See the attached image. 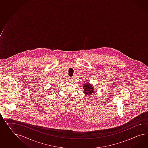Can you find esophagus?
Returning a JSON list of instances; mask_svg holds the SVG:
<instances>
[{
  "label": "esophagus",
  "mask_w": 148,
  "mask_h": 148,
  "mask_svg": "<svg viewBox=\"0 0 148 148\" xmlns=\"http://www.w3.org/2000/svg\"><path fill=\"white\" fill-rule=\"evenodd\" d=\"M68 79L69 81H70V82H72V77H68Z\"/></svg>",
  "instance_id": "1"
}]
</instances>
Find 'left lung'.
Listing matches in <instances>:
<instances>
[{"label": "left lung", "mask_w": 148, "mask_h": 148, "mask_svg": "<svg viewBox=\"0 0 148 148\" xmlns=\"http://www.w3.org/2000/svg\"><path fill=\"white\" fill-rule=\"evenodd\" d=\"M84 92L85 95H91L94 93V90L90 83H86L84 86Z\"/></svg>", "instance_id": "8db88e82"}]
</instances>
